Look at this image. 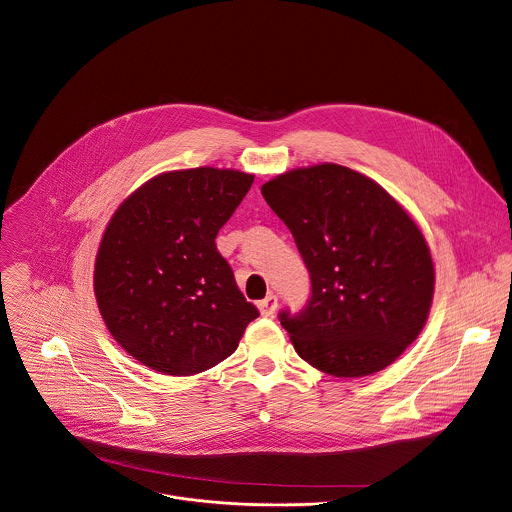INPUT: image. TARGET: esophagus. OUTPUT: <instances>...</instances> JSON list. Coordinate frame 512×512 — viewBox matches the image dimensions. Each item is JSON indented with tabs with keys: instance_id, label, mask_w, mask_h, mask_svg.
I'll use <instances>...</instances> for the list:
<instances>
[{
	"instance_id": "1",
	"label": "esophagus",
	"mask_w": 512,
	"mask_h": 512,
	"mask_svg": "<svg viewBox=\"0 0 512 512\" xmlns=\"http://www.w3.org/2000/svg\"><path fill=\"white\" fill-rule=\"evenodd\" d=\"M257 306H259V310H261V314H263V316H273V314L277 312L279 298H277V294H267V298L259 300V302H257Z\"/></svg>"
}]
</instances>
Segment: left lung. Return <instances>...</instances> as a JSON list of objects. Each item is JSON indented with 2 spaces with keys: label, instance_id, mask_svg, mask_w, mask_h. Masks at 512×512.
<instances>
[{
  "label": "left lung",
  "instance_id": "8db88e82",
  "mask_svg": "<svg viewBox=\"0 0 512 512\" xmlns=\"http://www.w3.org/2000/svg\"><path fill=\"white\" fill-rule=\"evenodd\" d=\"M310 273V298L279 320L296 353L334 377L389 367L422 332L434 265L422 231L375 180L341 165L284 172L261 188Z\"/></svg>",
  "mask_w": 512,
  "mask_h": 512
}]
</instances>
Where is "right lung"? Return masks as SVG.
<instances>
[{"label": "right lung", "instance_id": "obj_1", "mask_svg": "<svg viewBox=\"0 0 512 512\" xmlns=\"http://www.w3.org/2000/svg\"><path fill=\"white\" fill-rule=\"evenodd\" d=\"M251 184L253 174L228 169L163 172L115 210L94 292L110 334L139 363L174 377L202 373L259 316L216 247Z\"/></svg>", "mask_w": 512, "mask_h": 512}]
</instances>
